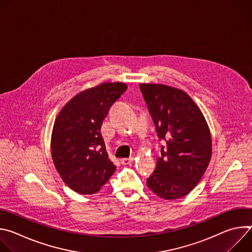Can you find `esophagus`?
I'll list each match as a JSON object with an SVG mask.
<instances>
[{
  "label": "esophagus",
  "instance_id": "34e87169",
  "mask_svg": "<svg viewBox=\"0 0 252 252\" xmlns=\"http://www.w3.org/2000/svg\"><path fill=\"white\" fill-rule=\"evenodd\" d=\"M121 162H122V164H124V165H130V164L133 162V158H122V159H121Z\"/></svg>",
  "mask_w": 252,
  "mask_h": 252
}]
</instances>
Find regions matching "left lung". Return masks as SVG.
Here are the masks:
<instances>
[{
    "label": "left lung",
    "mask_w": 252,
    "mask_h": 252,
    "mask_svg": "<svg viewBox=\"0 0 252 252\" xmlns=\"http://www.w3.org/2000/svg\"><path fill=\"white\" fill-rule=\"evenodd\" d=\"M139 89L158 136L166 140L147 185L160 198L184 197L197 186L209 164V126L199 107L183 90L161 84H140Z\"/></svg>",
    "instance_id": "1"
}]
</instances>
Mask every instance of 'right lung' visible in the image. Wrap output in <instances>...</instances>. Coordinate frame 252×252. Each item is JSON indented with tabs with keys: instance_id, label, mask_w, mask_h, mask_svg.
I'll return each mask as SVG.
<instances>
[{
	"instance_id": "obj_1",
	"label": "right lung",
	"mask_w": 252,
	"mask_h": 252,
	"mask_svg": "<svg viewBox=\"0 0 252 252\" xmlns=\"http://www.w3.org/2000/svg\"><path fill=\"white\" fill-rule=\"evenodd\" d=\"M121 82L102 83L71 97L52 131L51 154L63 183L80 194L96 193L116 170L100 134L102 121L126 92Z\"/></svg>"
}]
</instances>
